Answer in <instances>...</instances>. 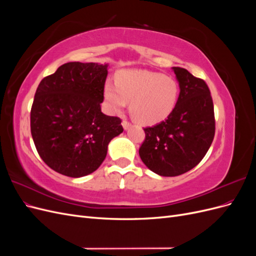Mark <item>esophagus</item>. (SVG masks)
Here are the masks:
<instances>
[{"label": "esophagus", "mask_w": 256, "mask_h": 256, "mask_svg": "<svg viewBox=\"0 0 256 256\" xmlns=\"http://www.w3.org/2000/svg\"><path fill=\"white\" fill-rule=\"evenodd\" d=\"M122 128H124V129L127 130V129H129V127L131 126V124H130L128 120H122Z\"/></svg>", "instance_id": "obj_1"}]
</instances>
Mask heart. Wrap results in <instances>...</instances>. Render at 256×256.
<instances>
[{
    "instance_id": "1",
    "label": "heart",
    "mask_w": 256,
    "mask_h": 256,
    "mask_svg": "<svg viewBox=\"0 0 256 256\" xmlns=\"http://www.w3.org/2000/svg\"><path fill=\"white\" fill-rule=\"evenodd\" d=\"M104 96L110 112L118 114L130 102V112L138 122L154 125L174 110L178 85L171 76L159 72L126 69L118 72L116 83L106 81Z\"/></svg>"
}]
</instances>
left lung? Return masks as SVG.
<instances>
[{
	"mask_svg": "<svg viewBox=\"0 0 256 256\" xmlns=\"http://www.w3.org/2000/svg\"><path fill=\"white\" fill-rule=\"evenodd\" d=\"M180 84L174 110L164 122L146 127L138 154L144 164L160 176H178L196 166L214 136V104L204 80L187 69L173 67Z\"/></svg>",
	"mask_w": 256,
	"mask_h": 256,
	"instance_id": "1",
	"label": "left lung"
}]
</instances>
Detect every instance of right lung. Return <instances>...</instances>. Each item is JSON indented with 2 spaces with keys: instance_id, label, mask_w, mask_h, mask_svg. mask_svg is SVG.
<instances>
[{
  "instance_id": "add662e5",
  "label": "right lung",
  "mask_w": 256,
  "mask_h": 256,
  "mask_svg": "<svg viewBox=\"0 0 256 256\" xmlns=\"http://www.w3.org/2000/svg\"><path fill=\"white\" fill-rule=\"evenodd\" d=\"M108 64L70 62L44 78L30 110V134L40 158L69 177L86 176L102 164L108 145L124 129L102 112Z\"/></svg>"
}]
</instances>
